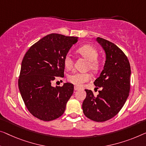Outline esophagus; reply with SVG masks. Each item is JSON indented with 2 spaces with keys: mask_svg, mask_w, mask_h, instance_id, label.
I'll return each mask as SVG.
<instances>
[{
  "mask_svg": "<svg viewBox=\"0 0 146 146\" xmlns=\"http://www.w3.org/2000/svg\"><path fill=\"white\" fill-rule=\"evenodd\" d=\"M80 88H79V87H77V86H74V90H80Z\"/></svg>",
  "mask_w": 146,
  "mask_h": 146,
  "instance_id": "esophagus-1",
  "label": "esophagus"
}]
</instances>
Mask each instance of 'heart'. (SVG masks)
<instances>
[{
    "instance_id": "1",
    "label": "heart",
    "mask_w": 146,
    "mask_h": 146,
    "mask_svg": "<svg viewBox=\"0 0 146 146\" xmlns=\"http://www.w3.org/2000/svg\"><path fill=\"white\" fill-rule=\"evenodd\" d=\"M77 52L82 57L88 60V68L94 72H97L100 68V63L97 60L98 52L92 45L84 44L78 48ZM64 65L67 69H71L73 67V60L70 54H67L64 58ZM92 79L89 73H73L68 76L69 82L77 86H82V84Z\"/></svg>"
}]
</instances>
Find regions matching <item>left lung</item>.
<instances>
[{
    "instance_id": "8db88e82",
    "label": "left lung",
    "mask_w": 146,
    "mask_h": 146,
    "mask_svg": "<svg viewBox=\"0 0 146 146\" xmlns=\"http://www.w3.org/2000/svg\"><path fill=\"white\" fill-rule=\"evenodd\" d=\"M106 52V60L103 71L94 82L99 94L95 96L92 91L86 89V98L82 110L86 117L96 122L113 118L120 111L129 95V61L125 53L113 43L100 37L96 38Z\"/></svg>"
}]
</instances>
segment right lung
<instances>
[{
    "label": "right lung",
    "mask_w": 146,
    "mask_h": 146,
    "mask_svg": "<svg viewBox=\"0 0 146 146\" xmlns=\"http://www.w3.org/2000/svg\"><path fill=\"white\" fill-rule=\"evenodd\" d=\"M77 41L75 36L48 35L32 45L23 57L19 90L28 111L38 119L54 120L65 111L73 84L54 87L51 83L56 77H64V58Z\"/></svg>",
    "instance_id": "obj_1"
}]
</instances>
